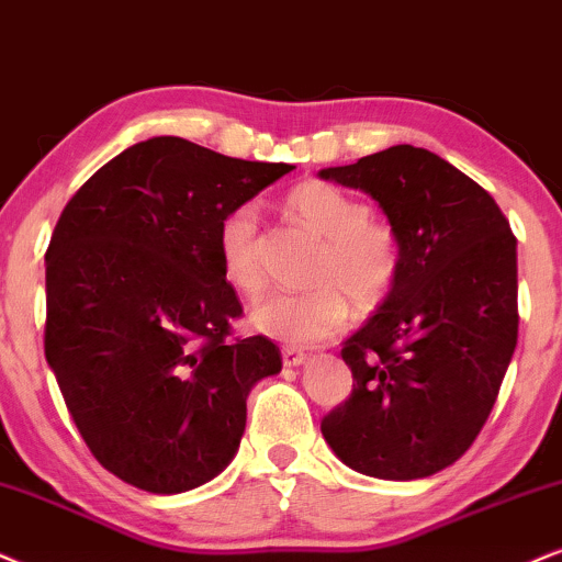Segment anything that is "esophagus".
Wrapping results in <instances>:
<instances>
[{"label":"esophagus","mask_w":562,"mask_h":562,"mask_svg":"<svg viewBox=\"0 0 562 562\" xmlns=\"http://www.w3.org/2000/svg\"><path fill=\"white\" fill-rule=\"evenodd\" d=\"M305 363V352L295 350V347H285L282 350V366L285 368H301Z\"/></svg>","instance_id":"34e87169"}]
</instances>
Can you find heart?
Returning <instances> with one entry per match:
<instances>
[{"instance_id": "heart-1", "label": "heart", "mask_w": 562, "mask_h": 562, "mask_svg": "<svg viewBox=\"0 0 562 562\" xmlns=\"http://www.w3.org/2000/svg\"><path fill=\"white\" fill-rule=\"evenodd\" d=\"M288 212L305 231L322 238L305 293H277L251 308L254 329L277 342L311 347L342 329L350 301L371 311L386 301L402 267L394 225L373 217L368 204L326 181H305L290 191ZM261 228L254 202L225 212L217 228V257L225 280L244 295H257L261 277Z\"/></svg>"}]
</instances>
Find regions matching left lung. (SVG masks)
<instances>
[{
    "mask_svg": "<svg viewBox=\"0 0 562 562\" xmlns=\"http://www.w3.org/2000/svg\"><path fill=\"white\" fill-rule=\"evenodd\" d=\"M318 176L373 196L402 248L394 290L342 347L352 394L324 440L368 477H430L480 436L514 358L516 238L480 183L423 147Z\"/></svg>",
    "mask_w": 562,
    "mask_h": 562,
    "instance_id": "8db88e82",
    "label": "left lung"
}]
</instances>
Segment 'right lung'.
<instances>
[{"label": "right lung", "instance_id": "obj_1", "mask_svg": "<svg viewBox=\"0 0 562 562\" xmlns=\"http://www.w3.org/2000/svg\"><path fill=\"white\" fill-rule=\"evenodd\" d=\"M181 137L126 147L69 199L46 251V360L105 470L155 495L217 477L248 392L282 371L217 257L225 212L290 173Z\"/></svg>", "mask_w": 562, "mask_h": 562}]
</instances>
